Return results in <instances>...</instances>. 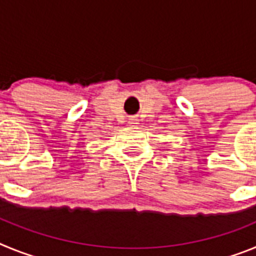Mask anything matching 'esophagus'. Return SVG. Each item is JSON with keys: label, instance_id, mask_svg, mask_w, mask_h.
<instances>
[{"label": "esophagus", "instance_id": "obj_1", "mask_svg": "<svg viewBox=\"0 0 256 256\" xmlns=\"http://www.w3.org/2000/svg\"><path fill=\"white\" fill-rule=\"evenodd\" d=\"M132 120H133V119H132ZM130 124H134V123H130Z\"/></svg>", "mask_w": 256, "mask_h": 256}]
</instances>
